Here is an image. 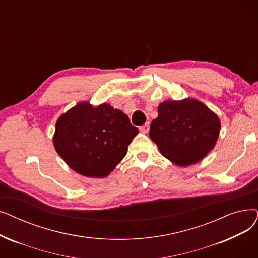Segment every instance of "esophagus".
<instances>
[{
  "label": "esophagus",
  "mask_w": 258,
  "mask_h": 258,
  "mask_svg": "<svg viewBox=\"0 0 258 258\" xmlns=\"http://www.w3.org/2000/svg\"><path fill=\"white\" fill-rule=\"evenodd\" d=\"M140 131H141L142 133H144V134L149 133V131H150V122H147L144 125H142V126L140 127Z\"/></svg>",
  "instance_id": "1"
}]
</instances>
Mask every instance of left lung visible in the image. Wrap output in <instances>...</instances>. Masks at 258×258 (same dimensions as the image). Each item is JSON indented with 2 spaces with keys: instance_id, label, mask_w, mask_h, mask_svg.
I'll return each mask as SVG.
<instances>
[{
  "instance_id": "left-lung-1",
  "label": "left lung",
  "mask_w": 258,
  "mask_h": 258,
  "mask_svg": "<svg viewBox=\"0 0 258 258\" xmlns=\"http://www.w3.org/2000/svg\"><path fill=\"white\" fill-rule=\"evenodd\" d=\"M220 120L206 104L192 98L166 100L158 105V117L150 138L166 159L178 166L197 163L214 149Z\"/></svg>"
}]
</instances>
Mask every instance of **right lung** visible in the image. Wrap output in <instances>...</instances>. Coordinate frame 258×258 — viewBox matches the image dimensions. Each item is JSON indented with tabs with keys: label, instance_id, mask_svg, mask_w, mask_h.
Returning <instances> with one entry per match:
<instances>
[{
	"label": "right lung",
	"instance_id": "1",
	"mask_svg": "<svg viewBox=\"0 0 258 258\" xmlns=\"http://www.w3.org/2000/svg\"><path fill=\"white\" fill-rule=\"evenodd\" d=\"M128 117L110 104L83 101L55 123L53 147L72 170L85 177L103 178L124 158L138 134Z\"/></svg>",
	"mask_w": 258,
	"mask_h": 258
}]
</instances>
